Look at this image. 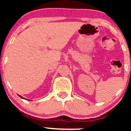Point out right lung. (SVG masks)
<instances>
[{"mask_svg":"<svg viewBox=\"0 0 131 131\" xmlns=\"http://www.w3.org/2000/svg\"><path fill=\"white\" fill-rule=\"evenodd\" d=\"M18 96H19V97H21V98H23V99H25V98H24V97H22V96H20V95H18Z\"/></svg>","mask_w":131,"mask_h":131,"instance_id":"obj_1","label":"right lung"}]
</instances>
